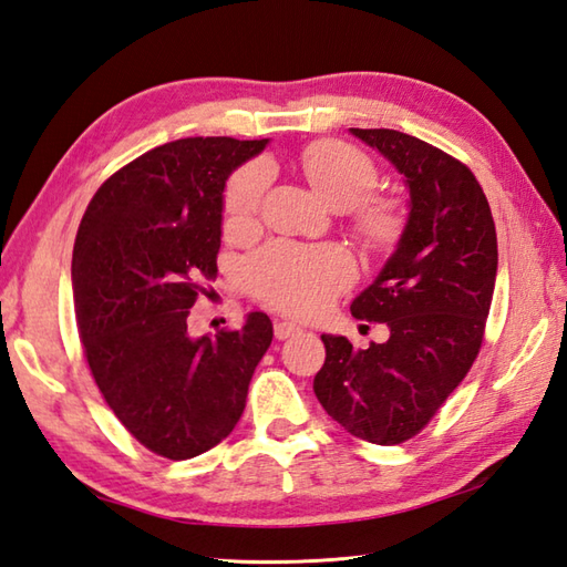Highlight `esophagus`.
<instances>
[{
  "label": "esophagus",
  "mask_w": 567,
  "mask_h": 567,
  "mask_svg": "<svg viewBox=\"0 0 567 567\" xmlns=\"http://www.w3.org/2000/svg\"><path fill=\"white\" fill-rule=\"evenodd\" d=\"M297 331H302L297 327L295 321H290V319H280V321H275V339H290V336H295Z\"/></svg>",
  "instance_id": "obj_1"
}]
</instances>
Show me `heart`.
I'll return each instance as SVG.
<instances>
[{"label":"heart","mask_w":567,"mask_h":567,"mask_svg":"<svg viewBox=\"0 0 567 567\" xmlns=\"http://www.w3.org/2000/svg\"><path fill=\"white\" fill-rule=\"evenodd\" d=\"M302 167L309 183L336 209L357 204L355 221L365 236L388 238L394 231L392 204L363 199L378 183V167L363 151L351 143L321 141L305 151ZM265 179L268 171L262 165H248L234 175L224 199L228 224L240 226L256 216ZM244 277L248 290L265 305L292 315H315L353 280V260L339 246L270 244L246 262Z\"/></svg>","instance_id":"1"}]
</instances>
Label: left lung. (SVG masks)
<instances>
[{"mask_svg":"<svg viewBox=\"0 0 567 567\" xmlns=\"http://www.w3.org/2000/svg\"><path fill=\"white\" fill-rule=\"evenodd\" d=\"M409 189L396 248L360 292L355 319L388 323L390 339L353 348L323 333L315 394L353 436L394 445L416 436L463 382L483 346L497 277V231L470 167L392 128H351Z\"/></svg>","mask_w":567,"mask_h":567,"instance_id":"1","label":"left lung"}]
</instances>
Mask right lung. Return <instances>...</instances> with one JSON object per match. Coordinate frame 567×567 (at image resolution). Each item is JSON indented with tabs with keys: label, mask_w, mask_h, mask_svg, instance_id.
<instances>
[{
	"label": "right lung",
	"mask_w": 567,
	"mask_h": 567,
	"mask_svg": "<svg viewBox=\"0 0 567 567\" xmlns=\"http://www.w3.org/2000/svg\"><path fill=\"white\" fill-rule=\"evenodd\" d=\"M268 138H179L143 153L92 197L72 250V299L102 396L148 451L187 461L221 443L272 341L250 311L192 339L189 307L216 277L226 179Z\"/></svg>",
	"instance_id": "1"
}]
</instances>
